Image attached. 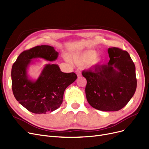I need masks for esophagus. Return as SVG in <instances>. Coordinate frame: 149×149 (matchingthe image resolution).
<instances>
[{"label":"esophagus","instance_id":"34e87169","mask_svg":"<svg viewBox=\"0 0 149 149\" xmlns=\"http://www.w3.org/2000/svg\"><path fill=\"white\" fill-rule=\"evenodd\" d=\"M76 74H77V76H78V77H80V76L81 75V73L80 72V71H79V70H77L76 71Z\"/></svg>","mask_w":149,"mask_h":149}]
</instances>
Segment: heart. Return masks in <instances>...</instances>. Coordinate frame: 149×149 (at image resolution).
<instances>
[{
	"label": "heart",
	"instance_id": "1",
	"mask_svg": "<svg viewBox=\"0 0 149 149\" xmlns=\"http://www.w3.org/2000/svg\"><path fill=\"white\" fill-rule=\"evenodd\" d=\"M65 60L69 63H71V60L73 63L79 66L87 65L90 68L97 66L101 62L100 58L96 55V52L93 50L74 54L71 56L70 60L66 55L65 56Z\"/></svg>",
	"mask_w": 149,
	"mask_h": 149
}]
</instances>
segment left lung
<instances>
[{"label": "left lung", "mask_w": 149, "mask_h": 149, "mask_svg": "<svg viewBox=\"0 0 149 149\" xmlns=\"http://www.w3.org/2000/svg\"><path fill=\"white\" fill-rule=\"evenodd\" d=\"M109 61L96 66L94 71H83L89 104L98 110L116 111L124 108L133 96L137 86L135 65L127 51L108 48Z\"/></svg>", "instance_id": "8db88e82"}]
</instances>
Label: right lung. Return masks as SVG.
<instances>
[{"instance_id":"add662e5","label":"right lung","mask_w":149,"mask_h":149,"mask_svg":"<svg viewBox=\"0 0 149 149\" xmlns=\"http://www.w3.org/2000/svg\"><path fill=\"white\" fill-rule=\"evenodd\" d=\"M58 52L54 47L38 46L25 50L19 55L11 69L12 90L17 102L29 111L46 114L55 111L63 102L66 88L77 78L74 72L64 73L56 64H47L36 80L28 74L31 64L42 58L55 61Z\"/></svg>"}]
</instances>
